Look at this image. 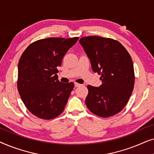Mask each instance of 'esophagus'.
<instances>
[{
  "label": "esophagus",
  "instance_id": "obj_1",
  "mask_svg": "<svg viewBox=\"0 0 154 154\" xmlns=\"http://www.w3.org/2000/svg\"><path fill=\"white\" fill-rule=\"evenodd\" d=\"M74 85H75V87H79V86H81V85H81V84L75 83H74Z\"/></svg>",
  "mask_w": 154,
  "mask_h": 154
}]
</instances>
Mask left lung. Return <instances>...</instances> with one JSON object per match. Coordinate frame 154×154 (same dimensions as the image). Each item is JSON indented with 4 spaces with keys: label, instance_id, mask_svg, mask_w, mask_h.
<instances>
[{
    "label": "left lung",
    "instance_id": "1",
    "mask_svg": "<svg viewBox=\"0 0 154 154\" xmlns=\"http://www.w3.org/2000/svg\"><path fill=\"white\" fill-rule=\"evenodd\" d=\"M79 43L102 83L100 87L88 85L86 106L99 116H112L125 106L133 90L131 57L119 41L111 38L92 35L81 38Z\"/></svg>",
    "mask_w": 154,
    "mask_h": 154
}]
</instances>
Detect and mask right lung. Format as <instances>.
<instances>
[{"instance_id":"obj_1","label":"right lung","mask_w":154,"mask_h":154,"mask_svg":"<svg viewBox=\"0 0 154 154\" xmlns=\"http://www.w3.org/2000/svg\"><path fill=\"white\" fill-rule=\"evenodd\" d=\"M79 38H48L33 42L18 64L17 88L22 102L35 116L50 120L64 111L73 83L58 80L57 66Z\"/></svg>"}]
</instances>
